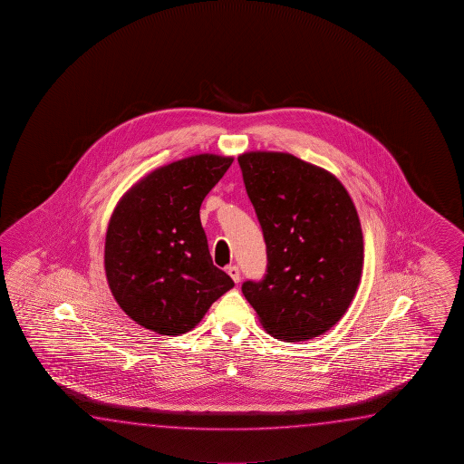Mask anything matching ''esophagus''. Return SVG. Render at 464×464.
<instances>
[{
	"label": "esophagus",
	"mask_w": 464,
	"mask_h": 464,
	"mask_svg": "<svg viewBox=\"0 0 464 464\" xmlns=\"http://www.w3.org/2000/svg\"><path fill=\"white\" fill-rule=\"evenodd\" d=\"M227 273L234 279V283H240V267L232 265V266L227 267Z\"/></svg>",
	"instance_id": "esophagus-1"
}]
</instances>
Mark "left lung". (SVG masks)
Masks as SVG:
<instances>
[{
    "label": "left lung",
    "instance_id": "1",
    "mask_svg": "<svg viewBox=\"0 0 464 464\" xmlns=\"http://www.w3.org/2000/svg\"><path fill=\"white\" fill-rule=\"evenodd\" d=\"M245 188L266 244V275L245 281L265 330L287 343L333 328L361 281L363 236L343 183L287 152H245Z\"/></svg>",
    "mask_w": 464,
    "mask_h": 464
}]
</instances>
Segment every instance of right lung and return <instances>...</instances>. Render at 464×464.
<instances>
[{
  "mask_svg": "<svg viewBox=\"0 0 464 464\" xmlns=\"http://www.w3.org/2000/svg\"><path fill=\"white\" fill-rule=\"evenodd\" d=\"M232 158L199 154L164 165L120 199L105 237L111 294L146 330L179 336L234 287L212 265L199 208Z\"/></svg>",
  "mask_w": 464,
  "mask_h": 464,
  "instance_id": "1",
  "label": "right lung"
}]
</instances>
